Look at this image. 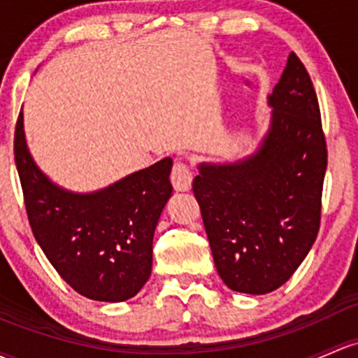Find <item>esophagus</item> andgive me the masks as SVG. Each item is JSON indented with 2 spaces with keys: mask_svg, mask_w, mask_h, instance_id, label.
<instances>
[{
  "mask_svg": "<svg viewBox=\"0 0 358 358\" xmlns=\"http://www.w3.org/2000/svg\"><path fill=\"white\" fill-rule=\"evenodd\" d=\"M192 169L183 161H176L171 169V183L175 190H189L192 187Z\"/></svg>",
  "mask_w": 358,
  "mask_h": 358,
  "instance_id": "34e87169",
  "label": "esophagus"
}]
</instances>
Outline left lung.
Instances as JSON below:
<instances>
[{"mask_svg":"<svg viewBox=\"0 0 358 358\" xmlns=\"http://www.w3.org/2000/svg\"><path fill=\"white\" fill-rule=\"evenodd\" d=\"M268 104L259 149L235 163H201L192 185L217 274L250 295L287 283L314 245L328 166L317 96L295 52Z\"/></svg>","mask_w":358,"mask_h":358,"instance_id":"left-lung-1","label":"left lung"}]
</instances>
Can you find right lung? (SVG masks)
Returning <instances> with one entry per match:
<instances>
[{
	"label": "right lung",
	"instance_id": "right-lung-1",
	"mask_svg": "<svg viewBox=\"0 0 358 358\" xmlns=\"http://www.w3.org/2000/svg\"><path fill=\"white\" fill-rule=\"evenodd\" d=\"M15 163L30 228L59 276L90 300L123 302L137 295L150 276L154 229L173 192L171 157L106 189L66 190L30 156L20 111Z\"/></svg>",
	"mask_w": 358,
	"mask_h": 358
}]
</instances>
